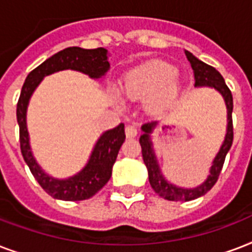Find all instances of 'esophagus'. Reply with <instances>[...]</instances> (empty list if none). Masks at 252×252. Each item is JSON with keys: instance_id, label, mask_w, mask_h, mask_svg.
Instances as JSON below:
<instances>
[{"instance_id": "esophagus-1", "label": "esophagus", "mask_w": 252, "mask_h": 252, "mask_svg": "<svg viewBox=\"0 0 252 252\" xmlns=\"http://www.w3.org/2000/svg\"><path fill=\"white\" fill-rule=\"evenodd\" d=\"M125 131H126V136H127V138H134V136H136V134H138V130H136L135 126H132V125H127L126 128H125Z\"/></svg>"}]
</instances>
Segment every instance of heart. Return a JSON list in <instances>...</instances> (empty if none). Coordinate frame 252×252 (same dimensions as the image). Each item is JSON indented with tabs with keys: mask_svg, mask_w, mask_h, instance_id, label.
I'll list each match as a JSON object with an SVG mask.
<instances>
[{
	"mask_svg": "<svg viewBox=\"0 0 252 252\" xmlns=\"http://www.w3.org/2000/svg\"><path fill=\"white\" fill-rule=\"evenodd\" d=\"M125 95L130 98H146L151 108H160L172 98L177 91V81L172 68L153 63L128 73L122 84Z\"/></svg>",
	"mask_w": 252,
	"mask_h": 252,
	"instance_id": "1",
	"label": "heart"
}]
</instances>
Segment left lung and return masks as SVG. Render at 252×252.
<instances>
[{
	"label": "left lung",
	"mask_w": 252,
	"mask_h": 252,
	"mask_svg": "<svg viewBox=\"0 0 252 252\" xmlns=\"http://www.w3.org/2000/svg\"><path fill=\"white\" fill-rule=\"evenodd\" d=\"M185 55L188 58L193 72H194V80H196L194 87H212L214 89H217L223 95L226 108H227V132H226L223 144L220 148V153L217 154V157L214 159L213 165L210 168V175L208 176L205 183L201 184L200 187H197V188L184 189L179 188L176 185L169 184L160 173L157 158H155V154H154L153 142H151V138H150V134L153 132L154 127L157 126L158 122H147V124H144L142 126L143 134L140 135L139 143L140 147H142L143 161L148 171V180H150V184H151L154 190L159 196L164 197L169 201H190L204 196L206 192H209L210 189L214 187V184L217 183L218 176H220L223 163H225V158L229 153L231 144H233L234 138L233 117H231V114H233V95H231L229 87L226 85L225 80L216 68L198 60L190 52L185 51Z\"/></svg>",
	"instance_id": "8db88e82"
}]
</instances>
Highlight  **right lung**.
Returning a JSON list of instances; mask_svg holds the SVG:
<instances>
[{
  "label": "right lung",
  "mask_w": 252,
  "mask_h": 252,
  "mask_svg": "<svg viewBox=\"0 0 252 252\" xmlns=\"http://www.w3.org/2000/svg\"><path fill=\"white\" fill-rule=\"evenodd\" d=\"M106 50L99 47L94 50H85L80 47H68L59 51L27 75L23 84L18 104H17V121L19 125V143L21 153L29 165L32 176L39 185L50 196L58 200L81 201L94 196L112 176V168L117 159L121 146L125 142V125L104 132L97 140L91 159L85 168L75 176L65 180H56L43 172L31 154L29 144V132L26 127V110L32 92L38 87L44 76L63 69H75L87 73L93 79H98L108 72L110 64L108 62Z\"/></svg>",
  "instance_id": "1"
}]
</instances>
